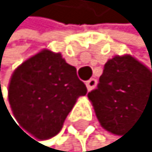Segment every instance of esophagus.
Instances as JSON below:
<instances>
[{
	"instance_id": "esophagus-1",
	"label": "esophagus",
	"mask_w": 152,
	"mask_h": 152,
	"mask_svg": "<svg viewBox=\"0 0 152 152\" xmlns=\"http://www.w3.org/2000/svg\"><path fill=\"white\" fill-rule=\"evenodd\" d=\"M98 84V81L95 80V79H90L86 81V88H88V91H91V90L95 89V86H96Z\"/></svg>"
}]
</instances>
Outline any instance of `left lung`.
I'll return each mask as SVG.
<instances>
[{"label": "left lung", "instance_id": "obj_1", "mask_svg": "<svg viewBox=\"0 0 152 152\" xmlns=\"http://www.w3.org/2000/svg\"><path fill=\"white\" fill-rule=\"evenodd\" d=\"M151 71L131 54L108 59L98 88L88 94L104 129L122 135L141 112H152Z\"/></svg>", "mask_w": 152, "mask_h": 152}]
</instances>
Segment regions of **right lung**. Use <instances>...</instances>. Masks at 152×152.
Listing matches in <instances>:
<instances>
[{
    "label": "right lung",
    "instance_id": "add662e5",
    "mask_svg": "<svg viewBox=\"0 0 152 152\" xmlns=\"http://www.w3.org/2000/svg\"><path fill=\"white\" fill-rule=\"evenodd\" d=\"M86 93L76 68L61 53L43 49L14 71L8 84V103L25 131L47 140L61 131L76 100Z\"/></svg>",
    "mask_w": 152,
    "mask_h": 152
}]
</instances>
